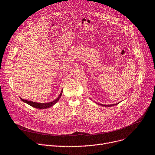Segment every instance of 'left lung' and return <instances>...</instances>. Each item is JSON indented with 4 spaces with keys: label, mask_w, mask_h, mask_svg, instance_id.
<instances>
[{
    "label": "left lung",
    "mask_w": 155,
    "mask_h": 155,
    "mask_svg": "<svg viewBox=\"0 0 155 155\" xmlns=\"http://www.w3.org/2000/svg\"><path fill=\"white\" fill-rule=\"evenodd\" d=\"M97 104L98 105H101L102 106H104V107H112V106H114V105H117L119 103H117V104H110V105H104V104H99L97 102H96Z\"/></svg>",
    "instance_id": "1"
}]
</instances>
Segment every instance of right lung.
I'll list each match as a JSON object with an SVG mask.
<instances>
[{"instance_id":"right-lung-1","label":"right lung","mask_w":155,"mask_h":155,"mask_svg":"<svg viewBox=\"0 0 155 155\" xmlns=\"http://www.w3.org/2000/svg\"><path fill=\"white\" fill-rule=\"evenodd\" d=\"M62 92H63V89H62L60 94H59V96L55 100H54L52 102H47V103H38V102H32V101L24 100L21 97H20V98L23 102H25V103L30 105V106L33 107H35L36 109H44L50 108V107H52L53 105H54L59 100V99L61 98V96L62 95Z\"/></svg>"}]
</instances>
